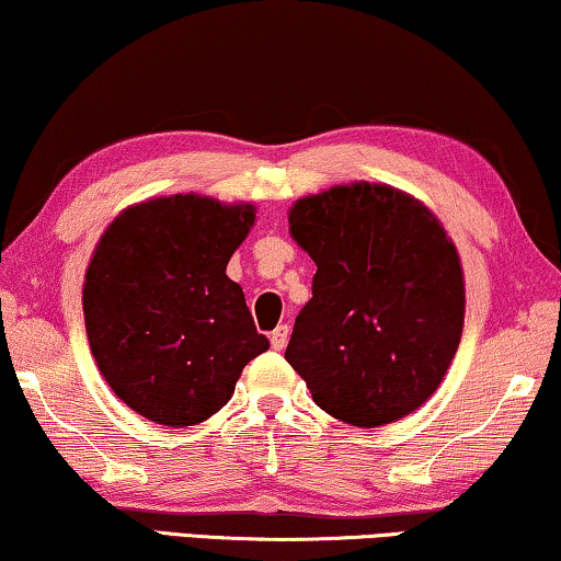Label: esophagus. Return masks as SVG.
Instances as JSON below:
<instances>
[{"mask_svg":"<svg viewBox=\"0 0 561 561\" xmlns=\"http://www.w3.org/2000/svg\"><path fill=\"white\" fill-rule=\"evenodd\" d=\"M287 337H289V328H287V325H279V328L274 330V333L270 335L272 348H274V351H282L284 345H287Z\"/></svg>","mask_w":561,"mask_h":561,"instance_id":"esophagus-1","label":"esophagus"}]
</instances>
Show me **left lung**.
<instances>
[{
	"instance_id": "obj_1",
	"label": "left lung",
	"mask_w": 561,
	"mask_h": 561,
	"mask_svg": "<svg viewBox=\"0 0 561 561\" xmlns=\"http://www.w3.org/2000/svg\"><path fill=\"white\" fill-rule=\"evenodd\" d=\"M289 233L318 264L284 353L314 404L353 427L416 412L462 337L465 274L445 226L414 195L360 180L299 198Z\"/></svg>"
}]
</instances>
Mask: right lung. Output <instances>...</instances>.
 I'll return each mask as SVG.
<instances>
[{
  "mask_svg": "<svg viewBox=\"0 0 561 561\" xmlns=\"http://www.w3.org/2000/svg\"><path fill=\"white\" fill-rule=\"evenodd\" d=\"M254 220L251 203L178 193L129 205L101 233L83 279L85 335L104 381L145 420L205 422L270 351L226 274Z\"/></svg>",
  "mask_w": 561,
  "mask_h": 561,
  "instance_id": "obj_1",
  "label": "right lung"
}]
</instances>
